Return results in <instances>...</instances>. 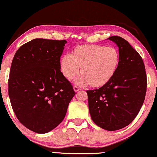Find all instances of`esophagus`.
I'll return each instance as SVG.
<instances>
[{
	"mask_svg": "<svg viewBox=\"0 0 157 157\" xmlns=\"http://www.w3.org/2000/svg\"><path fill=\"white\" fill-rule=\"evenodd\" d=\"M79 90H81V88L76 86H74V91L75 92L78 91Z\"/></svg>",
	"mask_w": 157,
	"mask_h": 157,
	"instance_id": "34e87169",
	"label": "esophagus"
}]
</instances>
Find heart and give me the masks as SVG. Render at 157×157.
<instances>
[{"mask_svg":"<svg viewBox=\"0 0 157 157\" xmlns=\"http://www.w3.org/2000/svg\"><path fill=\"white\" fill-rule=\"evenodd\" d=\"M120 54L114 47L86 44L76 46L71 55L66 54L60 60V69L68 80L79 74L77 83L89 84L99 89L109 83L115 76L120 65Z\"/></svg>","mask_w":157,"mask_h":157,"instance_id":"heart-1","label":"heart"}]
</instances>
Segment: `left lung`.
<instances>
[{"label":"left lung","instance_id":"1","mask_svg":"<svg viewBox=\"0 0 157 157\" xmlns=\"http://www.w3.org/2000/svg\"><path fill=\"white\" fill-rule=\"evenodd\" d=\"M108 39L119 48V69L106 86L86 93L91 119L111 132L128 126L138 114L144 101L147 81L143 60L127 40L120 36Z\"/></svg>","mask_w":157,"mask_h":157}]
</instances>
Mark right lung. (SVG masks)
<instances>
[{
    "instance_id": "obj_1",
    "label": "right lung",
    "mask_w": 157,
    "mask_h": 157,
    "mask_svg": "<svg viewBox=\"0 0 157 157\" xmlns=\"http://www.w3.org/2000/svg\"><path fill=\"white\" fill-rule=\"evenodd\" d=\"M66 40L36 38L13 59L8 96L19 121L38 134L55 128L65 117L75 92L60 69Z\"/></svg>"
}]
</instances>
